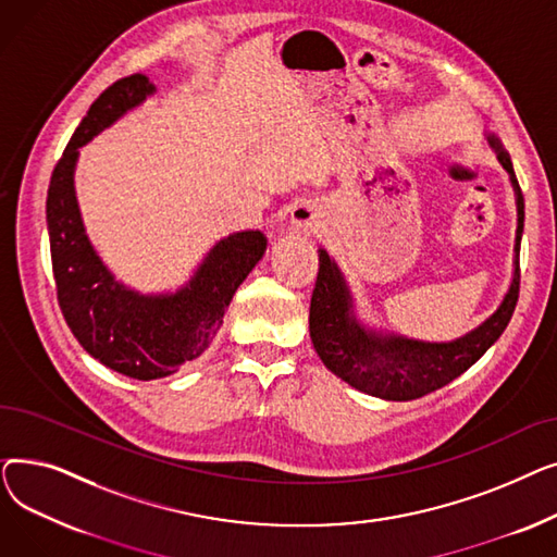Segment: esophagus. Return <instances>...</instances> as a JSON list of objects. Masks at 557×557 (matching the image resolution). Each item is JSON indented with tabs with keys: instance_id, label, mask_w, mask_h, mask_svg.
I'll return each mask as SVG.
<instances>
[{
	"instance_id": "obj_1",
	"label": "esophagus",
	"mask_w": 557,
	"mask_h": 557,
	"mask_svg": "<svg viewBox=\"0 0 557 557\" xmlns=\"http://www.w3.org/2000/svg\"><path fill=\"white\" fill-rule=\"evenodd\" d=\"M290 223L305 232H313L320 223V216H318L313 205H296V208L290 210Z\"/></svg>"
}]
</instances>
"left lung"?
<instances>
[{
	"instance_id": "8db88e82",
	"label": "left lung",
	"mask_w": 557,
	"mask_h": 557,
	"mask_svg": "<svg viewBox=\"0 0 557 557\" xmlns=\"http://www.w3.org/2000/svg\"><path fill=\"white\" fill-rule=\"evenodd\" d=\"M485 141L508 171L517 205L512 277L499 307L481 325L451 341H422L372 327L357 311V300L336 259L318 248V280L309 309V334L320 361L352 388L386 399L408 401L451 384L472 368L508 327L519 298V246L523 234V196L502 137L485 131Z\"/></svg>"
}]
</instances>
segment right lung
<instances>
[{
	"mask_svg": "<svg viewBox=\"0 0 557 557\" xmlns=\"http://www.w3.org/2000/svg\"><path fill=\"white\" fill-rule=\"evenodd\" d=\"M156 92L144 74L112 83L74 131L47 191L53 280L67 325L87 355L139 382L178 372L210 347L234 294L269 246L261 230L232 232L202 255L185 284L160 294H141L108 269L78 208V149Z\"/></svg>",
	"mask_w": 557,
	"mask_h": 557,
	"instance_id": "obj_1",
	"label": "right lung"
}]
</instances>
